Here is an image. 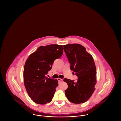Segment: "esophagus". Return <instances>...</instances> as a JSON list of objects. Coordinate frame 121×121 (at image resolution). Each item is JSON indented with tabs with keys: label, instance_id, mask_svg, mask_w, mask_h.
Wrapping results in <instances>:
<instances>
[{
	"label": "esophagus",
	"instance_id": "obj_1",
	"mask_svg": "<svg viewBox=\"0 0 121 121\" xmlns=\"http://www.w3.org/2000/svg\"><path fill=\"white\" fill-rule=\"evenodd\" d=\"M57 80H58V82H62L63 81V79H61V78H58Z\"/></svg>",
	"mask_w": 121,
	"mask_h": 121
}]
</instances>
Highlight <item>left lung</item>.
I'll list each match as a JSON object with an SVG mask.
<instances>
[{"label":"left lung","instance_id":"left-lung-1","mask_svg":"<svg viewBox=\"0 0 121 121\" xmlns=\"http://www.w3.org/2000/svg\"><path fill=\"white\" fill-rule=\"evenodd\" d=\"M63 47L70 64V70L75 72L78 78L76 82L67 78L63 79L68 85L65 91V95L73 103H85L94 92L96 83V68L93 59L80 44H67Z\"/></svg>","mask_w":121,"mask_h":121}]
</instances>
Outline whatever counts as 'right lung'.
<instances>
[{
  "label": "right lung",
  "instance_id": "1",
  "mask_svg": "<svg viewBox=\"0 0 121 121\" xmlns=\"http://www.w3.org/2000/svg\"><path fill=\"white\" fill-rule=\"evenodd\" d=\"M63 45L39 47L27 59L23 70L24 83L29 97L36 104L50 102L58 86L57 79L46 77L54 61L63 53Z\"/></svg>",
  "mask_w": 121,
  "mask_h": 121
}]
</instances>
